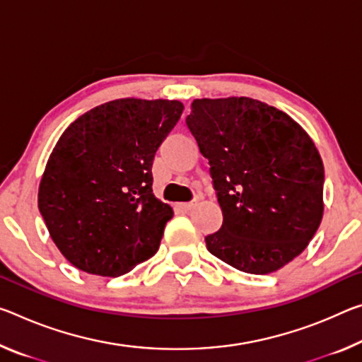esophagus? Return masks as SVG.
<instances>
[{"label": "esophagus", "mask_w": 362, "mask_h": 362, "mask_svg": "<svg viewBox=\"0 0 362 362\" xmlns=\"http://www.w3.org/2000/svg\"><path fill=\"white\" fill-rule=\"evenodd\" d=\"M179 206H180V209H183V211H190V209H193V208H194V206H197V202H190V203H180Z\"/></svg>", "instance_id": "esophagus-1"}]
</instances>
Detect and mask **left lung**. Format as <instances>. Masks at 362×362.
I'll return each mask as SVG.
<instances>
[{
    "mask_svg": "<svg viewBox=\"0 0 362 362\" xmlns=\"http://www.w3.org/2000/svg\"><path fill=\"white\" fill-rule=\"evenodd\" d=\"M187 127L209 160L222 227L211 255L248 274H271L305 251L324 216V164L288 114L246 96L192 103Z\"/></svg>",
    "mask_w": 362,
    "mask_h": 362,
    "instance_id": "8db88e82",
    "label": "left lung"
}]
</instances>
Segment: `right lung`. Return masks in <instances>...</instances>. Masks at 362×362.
I'll return each instance as SVG.
<instances>
[{
	"label": "right lung",
	"instance_id": "add662e5",
	"mask_svg": "<svg viewBox=\"0 0 362 362\" xmlns=\"http://www.w3.org/2000/svg\"><path fill=\"white\" fill-rule=\"evenodd\" d=\"M182 112L177 100H114L59 136L40 180L38 209L72 266L119 277L156 255L174 211L153 194V159Z\"/></svg>",
	"mask_w": 362,
	"mask_h": 362
}]
</instances>
